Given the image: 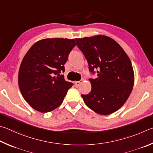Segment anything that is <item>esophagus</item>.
I'll use <instances>...</instances> for the list:
<instances>
[{"label":"esophagus","instance_id":"1","mask_svg":"<svg viewBox=\"0 0 153 153\" xmlns=\"http://www.w3.org/2000/svg\"><path fill=\"white\" fill-rule=\"evenodd\" d=\"M81 81H76L75 82V85H76V87H78L80 85H81Z\"/></svg>","mask_w":153,"mask_h":153}]
</instances>
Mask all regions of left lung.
Returning <instances> with one entry per match:
<instances>
[{
	"label": "left lung",
	"instance_id": "obj_1",
	"mask_svg": "<svg viewBox=\"0 0 153 153\" xmlns=\"http://www.w3.org/2000/svg\"><path fill=\"white\" fill-rule=\"evenodd\" d=\"M91 72V91L81 95L85 103L95 113L109 115L121 108L129 97L134 82L132 63L126 53L115 41L103 35L76 38Z\"/></svg>",
	"mask_w": 153,
	"mask_h": 153
}]
</instances>
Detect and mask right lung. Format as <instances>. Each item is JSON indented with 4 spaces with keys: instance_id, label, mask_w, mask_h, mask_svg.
Segmentation results:
<instances>
[{
    "instance_id": "add662e5",
    "label": "right lung",
    "mask_w": 153,
    "mask_h": 153,
    "mask_svg": "<svg viewBox=\"0 0 153 153\" xmlns=\"http://www.w3.org/2000/svg\"><path fill=\"white\" fill-rule=\"evenodd\" d=\"M74 39H44L32 45L24 56L19 71L18 83L23 98L31 108L47 113L60 106L73 84L62 72Z\"/></svg>"
}]
</instances>
